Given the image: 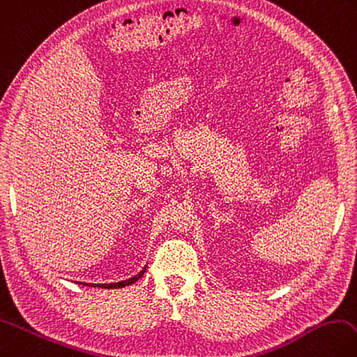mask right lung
<instances>
[{
  "label": "right lung",
  "instance_id": "add662e5",
  "mask_svg": "<svg viewBox=\"0 0 357 357\" xmlns=\"http://www.w3.org/2000/svg\"><path fill=\"white\" fill-rule=\"evenodd\" d=\"M145 272H146V267L142 268V271L137 275H134L132 278H130V280L119 281V282H112V284H86V282H79V284H84V286H91V287H100V289H122V287L131 286V284L136 282L139 278H142V276H144Z\"/></svg>",
  "mask_w": 357,
  "mask_h": 357
}]
</instances>
